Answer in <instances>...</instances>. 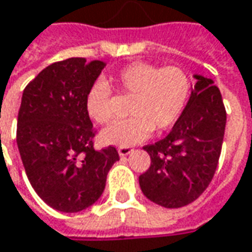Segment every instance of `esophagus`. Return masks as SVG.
<instances>
[{"label":"esophagus","mask_w":252,"mask_h":252,"mask_svg":"<svg viewBox=\"0 0 252 252\" xmlns=\"http://www.w3.org/2000/svg\"><path fill=\"white\" fill-rule=\"evenodd\" d=\"M131 153H132V149L131 148H120L119 149L120 157H126V156L131 155Z\"/></svg>","instance_id":"obj_1"}]
</instances>
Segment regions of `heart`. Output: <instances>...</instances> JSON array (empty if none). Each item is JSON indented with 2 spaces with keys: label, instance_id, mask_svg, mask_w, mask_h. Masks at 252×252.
Listing matches in <instances>:
<instances>
[{
  "label": "heart",
  "instance_id": "obj_1",
  "mask_svg": "<svg viewBox=\"0 0 252 252\" xmlns=\"http://www.w3.org/2000/svg\"><path fill=\"white\" fill-rule=\"evenodd\" d=\"M112 88L121 95H132V117L104 128L100 140L104 145L129 148L148 139L153 129L162 131L175 124L188 104L191 85L182 68L132 62L106 81L94 83L87 92L85 109L97 124H107L113 119Z\"/></svg>",
  "mask_w": 252,
  "mask_h": 252
}]
</instances>
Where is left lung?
<instances>
[{
  "label": "left lung",
  "instance_id": "8db88e82",
  "mask_svg": "<svg viewBox=\"0 0 252 252\" xmlns=\"http://www.w3.org/2000/svg\"><path fill=\"white\" fill-rule=\"evenodd\" d=\"M182 116L164 139L145 146L150 168L139 176L143 194L165 208L190 204L207 189L218 165L226 112L214 80L193 74Z\"/></svg>",
  "mask_w": 252,
  "mask_h": 252
}]
</instances>
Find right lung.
<instances>
[{"mask_svg": "<svg viewBox=\"0 0 252 252\" xmlns=\"http://www.w3.org/2000/svg\"><path fill=\"white\" fill-rule=\"evenodd\" d=\"M106 66L70 58L49 64L23 91L18 114L19 153L35 193L61 212H80L102 196L116 148L94 149L85 97Z\"/></svg>", "mask_w": 252, "mask_h": 252, "instance_id": "1", "label": "right lung"}]
</instances>
